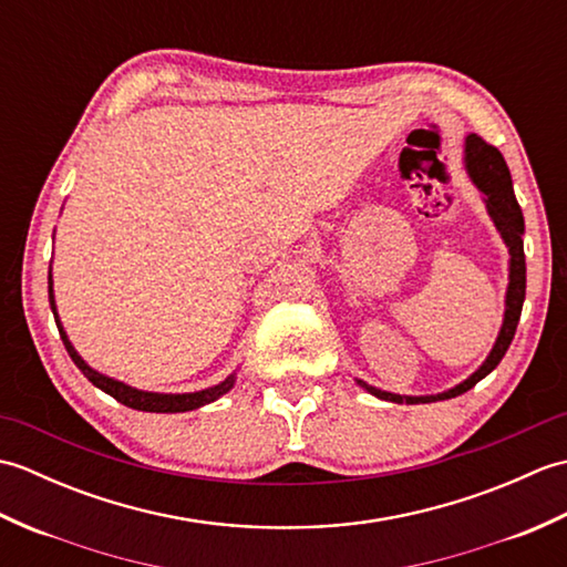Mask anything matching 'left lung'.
I'll return each mask as SVG.
<instances>
[{
    "label": "left lung",
    "instance_id": "8db88e82",
    "mask_svg": "<svg viewBox=\"0 0 567 567\" xmlns=\"http://www.w3.org/2000/svg\"><path fill=\"white\" fill-rule=\"evenodd\" d=\"M465 167L467 175L477 189L485 195L487 212L495 221L497 231L502 234L504 244L509 248V287H507V309H504V321H502V331L495 341V348H492L487 360L480 365L473 375H470L465 382L455 384L453 390L441 392V394H429V396H402V394H392L372 388V384L358 380L360 388H365L370 394H375L378 400H388L396 404H426V402H439V400H451V396H457L467 392L470 388L487 378L492 370L499 365V360L507 353V348L516 333V323H519L522 317V307H524V297H526V258H524V214L519 202L514 197V187H512V175L509 167L504 163L502 153L489 146L487 141H483L475 134H470L465 138Z\"/></svg>",
    "mask_w": 567,
    "mask_h": 567
}]
</instances>
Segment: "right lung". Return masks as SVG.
<instances>
[{"instance_id":"right-lung-1","label":"right lung","mask_w":567,"mask_h":567,"mask_svg":"<svg viewBox=\"0 0 567 567\" xmlns=\"http://www.w3.org/2000/svg\"><path fill=\"white\" fill-rule=\"evenodd\" d=\"M48 299H51V309H53V317L58 323V331H60V339H63L68 353L72 358V363H75L82 375L87 378L94 388H100L102 392L112 394L116 402H122L131 409H138V412H155V414H175V412H189V409H199L204 404H209L214 400H219L221 394H226L228 390L234 388L236 375H228L224 382L214 384L209 390H202V392H187V394H161V392H143L136 388H128V384L118 382L114 378H106L102 372L92 370L84 360L78 355L75 348L68 341V333L60 327V319H58V311H55V299H53V277L51 270H48Z\"/></svg>"}]
</instances>
